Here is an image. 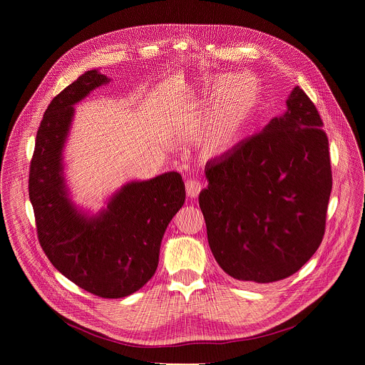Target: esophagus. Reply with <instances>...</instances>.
<instances>
[{
  "instance_id": "esophagus-1",
  "label": "esophagus",
  "mask_w": 365,
  "mask_h": 365,
  "mask_svg": "<svg viewBox=\"0 0 365 365\" xmlns=\"http://www.w3.org/2000/svg\"><path fill=\"white\" fill-rule=\"evenodd\" d=\"M185 186H186V193L189 197H197V195L203 189V183L197 179H189Z\"/></svg>"
}]
</instances>
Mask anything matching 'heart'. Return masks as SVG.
I'll return each instance as SVG.
<instances>
[{"label":"heart","instance_id":"heart-1","mask_svg":"<svg viewBox=\"0 0 365 365\" xmlns=\"http://www.w3.org/2000/svg\"><path fill=\"white\" fill-rule=\"evenodd\" d=\"M262 82L254 75L222 78L215 85L217 101L199 128L205 154L217 155L231 150L248 131L262 98Z\"/></svg>","mask_w":365,"mask_h":365}]
</instances>
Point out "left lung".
<instances>
[{
  "label": "left lung",
  "mask_w": 365,
  "mask_h": 365,
  "mask_svg": "<svg viewBox=\"0 0 365 365\" xmlns=\"http://www.w3.org/2000/svg\"><path fill=\"white\" fill-rule=\"evenodd\" d=\"M287 111L207 162L199 195L207 242L241 282L273 283L319 248L332 190L329 143L315 103L296 86Z\"/></svg>",
  "instance_id": "1"
}]
</instances>
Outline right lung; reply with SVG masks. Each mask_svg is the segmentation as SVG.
I'll list each match as a JSON object with an SVG mask.
<instances>
[{"mask_svg": "<svg viewBox=\"0 0 365 365\" xmlns=\"http://www.w3.org/2000/svg\"><path fill=\"white\" fill-rule=\"evenodd\" d=\"M110 79L88 71L56 95L43 115L30 163L29 196L38 242L65 277L106 299L125 297L155 273L165 231L185 203L178 172L131 182L95 217L71 202L63 178L62 151L73 118V106Z\"/></svg>", "mask_w": 365, "mask_h": 365, "instance_id": "1", "label": "right lung"}]
</instances>
